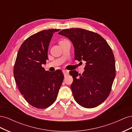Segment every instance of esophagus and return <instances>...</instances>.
<instances>
[{"label": "esophagus", "mask_w": 132, "mask_h": 132, "mask_svg": "<svg viewBox=\"0 0 132 132\" xmlns=\"http://www.w3.org/2000/svg\"><path fill=\"white\" fill-rule=\"evenodd\" d=\"M63 74H64V75L65 76H67V75H69V71L68 70H65V69H64V70H63Z\"/></svg>", "instance_id": "esophagus-1"}]
</instances>
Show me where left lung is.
<instances>
[{
  "label": "left lung",
  "instance_id": "left-lung-1",
  "mask_svg": "<svg viewBox=\"0 0 132 132\" xmlns=\"http://www.w3.org/2000/svg\"><path fill=\"white\" fill-rule=\"evenodd\" d=\"M59 35L68 38L75 50V59L86 62L82 74L70 71L73 82V96L83 107L94 108L109 96L116 75L114 57L109 44L100 35L82 29L61 31Z\"/></svg>",
  "mask_w": 132,
  "mask_h": 132
}]
</instances>
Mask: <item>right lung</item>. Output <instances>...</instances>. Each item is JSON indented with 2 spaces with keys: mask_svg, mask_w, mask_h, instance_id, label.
<instances>
[{
  "mask_svg": "<svg viewBox=\"0 0 132 132\" xmlns=\"http://www.w3.org/2000/svg\"><path fill=\"white\" fill-rule=\"evenodd\" d=\"M59 29L43 30L31 36L20 47L14 67L15 80L30 105L46 109L57 98L64 79L61 70L52 73L42 67L48 59V50L53 34Z\"/></svg>",
  "mask_w": 132,
  "mask_h": 132,
  "instance_id": "1",
  "label": "right lung"
}]
</instances>
